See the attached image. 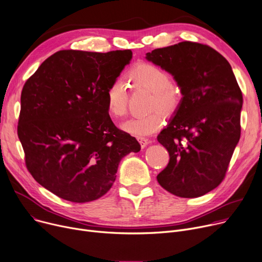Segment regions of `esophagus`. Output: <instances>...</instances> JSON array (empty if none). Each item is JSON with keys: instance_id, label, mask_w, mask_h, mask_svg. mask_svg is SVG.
Returning <instances> with one entry per match:
<instances>
[{"instance_id": "esophagus-1", "label": "esophagus", "mask_w": 262, "mask_h": 262, "mask_svg": "<svg viewBox=\"0 0 262 262\" xmlns=\"http://www.w3.org/2000/svg\"><path fill=\"white\" fill-rule=\"evenodd\" d=\"M138 140H139V142H140V144H141V147H142V148H144L147 144L151 143V141H150V140H148L147 138H144V137H139V138H138Z\"/></svg>"}]
</instances>
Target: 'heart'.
<instances>
[{"mask_svg":"<svg viewBox=\"0 0 262 262\" xmlns=\"http://www.w3.org/2000/svg\"><path fill=\"white\" fill-rule=\"evenodd\" d=\"M127 80L135 89L151 92L150 114L132 119L122 124V129L136 137L147 136L158 130L164 121V113H175L181 104L179 87L171 83V77L161 66L150 62H139L127 72ZM128 97L125 86L120 81L113 82L105 92V106L113 118L124 117L127 113Z\"/></svg>","mask_w":262,"mask_h":262,"instance_id":"heart-1","label":"heart"}]
</instances>
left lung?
Returning a JSON list of instances; mask_svg holds the SVG:
<instances>
[{
	"instance_id": "1",
	"label": "left lung",
	"mask_w": 262,
	"mask_h": 262,
	"mask_svg": "<svg viewBox=\"0 0 262 262\" xmlns=\"http://www.w3.org/2000/svg\"><path fill=\"white\" fill-rule=\"evenodd\" d=\"M146 59L167 71L183 95L157 137L169 154L157 180L175 196H203L223 181L240 139L242 93L232 66L211 46L189 41L154 49Z\"/></svg>"
}]
</instances>
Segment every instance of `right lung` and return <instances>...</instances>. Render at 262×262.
Masks as SVG:
<instances>
[{
    "instance_id": "1",
    "label": "right lung",
    "mask_w": 262,
    "mask_h": 262,
    "mask_svg": "<svg viewBox=\"0 0 262 262\" xmlns=\"http://www.w3.org/2000/svg\"><path fill=\"white\" fill-rule=\"evenodd\" d=\"M132 57L129 49L60 50L24 84L17 136L28 171L52 194L97 200L113 186L121 159L141 149L105 106L107 87Z\"/></svg>"
}]
</instances>
